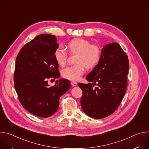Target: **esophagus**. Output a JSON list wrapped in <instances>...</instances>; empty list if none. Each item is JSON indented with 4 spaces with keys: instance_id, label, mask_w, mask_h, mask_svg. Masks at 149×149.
<instances>
[{
    "instance_id": "esophagus-1",
    "label": "esophagus",
    "mask_w": 149,
    "mask_h": 149,
    "mask_svg": "<svg viewBox=\"0 0 149 149\" xmlns=\"http://www.w3.org/2000/svg\"><path fill=\"white\" fill-rule=\"evenodd\" d=\"M71 86L72 87H75V86H77V83L76 82H74V81H71Z\"/></svg>"
}]
</instances>
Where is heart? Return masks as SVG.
I'll return each instance as SVG.
<instances>
[{
    "label": "heart",
    "mask_w": 149,
    "mask_h": 149,
    "mask_svg": "<svg viewBox=\"0 0 149 149\" xmlns=\"http://www.w3.org/2000/svg\"><path fill=\"white\" fill-rule=\"evenodd\" d=\"M67 48L72 54H77L75 59L76 64L63 69L62 76L65 78L77 81L84 73V67L87 70L94 68L99 63L101 51L100 48L84 39H75L69 42ZM54 57L58 64L62 67L67 63V54L65 50L58 48L54 53Z\"/></svg>",
    "instance_id": "heart-1"
}]
</instances>
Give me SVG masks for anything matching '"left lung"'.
Wrapping results in <instances>:
<instances>
[{
	"label": "left lung",
	"instance_id": "left-lung-1",
	"mask_svg": "<svg viewBox=\"0 0 149 149\" xmlns=\"http://www.w3.org/2000/svg\"><path fill=\"white\" fill-rule=\"evenodd\" d=\"M129 69L128 56L118 44L105 45L99 63L86 77L90 82L78 84L82 91L81 105L84 112L95 119L113 114L125 95ZM96 84L97 87L94 88Z\"/></svg>",
	"mask_w": 149,
	"mask_h": 149
}]
</instances>
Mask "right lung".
Here are the masks:
<instances>
[{"instance_id": "1", "label": "right lung", "mask_w": 149, "mask_h": 149, "mask_svg": "<svg viewBox=\"0 0 149 149\" xmlns=\"http://www.w3.org/2000/svg\"><path fill=\"white\" fill-rule=\"evenodd\" d=\"M58 48L55 36L41 34L28 42L17 55L14 86L19 100L31 114L47 118L56 112L60 97L71 87L69 80L61 78L52 87L48 79L58 78V63L54 57Z\"/></svg>"}]
</instances>
